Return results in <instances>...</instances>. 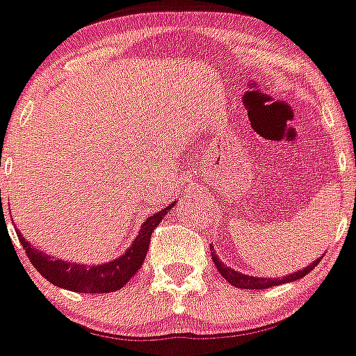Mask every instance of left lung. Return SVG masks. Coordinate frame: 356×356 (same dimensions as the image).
Instances as JSON below:
<instances>
[{
    "label": "left lung",
    "instance_id": "obj_1",
    "mask_svg": "<svg viewBox=\"0 0 356 356\" xmlns=\"http://www.w3.org/2000/svg\"><path fill=\"white\" fill-rule=\"evenodd\" d=\"M211 259L215 262L216 269L218 273L222 274V277H225L227 282L231 283L232 286L236 289H248V290H262V289H270V286H276V285H282V283H290V282H296V280H300L304 277L306 274H309L314 267L318 266L320 259L311 262L309 266H306L304 269L296 270L292 274H285L282 277H257V276H250V274H243L234 270L232 267L225 266V264L220 260V257L216 255V252H213V246H211Z\"/></svg>",
    "mask_w": 356,
    "mask_h": 356
}]
</instances>
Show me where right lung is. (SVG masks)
<instances>
[{"instance_id":"add662e5","label":"right lung","mask_w":356,"mask_h":356,"mask_svg":"<svg viewBox=\"0 0 356 356\" xmlns=\"http://www.w3.org/2000/svg\"><path fill=\"white\" fill-rule=\"evenodd\" d=\"M172 206L175 204H169L168 208L159 209L155 215L148 216L143 225L140 227V234L136 236L133 245L125 250V253H122L118 259L110 260L106 264H99V266L57 260L36 250L31 243L22 238L19 231H17V236H19L22 248L26 250V255L31 260L33 267H36V270L52 285L82 293L115 292V290H120L138 273L145 257H147L152 232L161 223V220L168 215Z\"/></svg>"}]
</instances>
